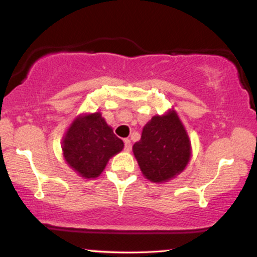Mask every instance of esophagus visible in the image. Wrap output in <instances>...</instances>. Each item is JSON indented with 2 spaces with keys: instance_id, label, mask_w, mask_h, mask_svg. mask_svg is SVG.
<instances>
[{
  "instance_id": "1",
  "label": "esophagus",
  "mask_w": 257,
  "mask_h": 257,
  "mask_svg": "<svg viewBox=\"0 0 257 257\" xmlns=\"http://www.w3.org/2000/svg\"><path fill=\"white\" fill-rule=\"evenodd\" d=\"M124 150L126 152H129L132 150V141L129 139H124Z\"/></svg>"
}]
</instances>
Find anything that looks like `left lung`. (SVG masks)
Listing matches in <instances>:
<instances>
[{"label": "left lung", "instance_id": "left-lung-1", "mask_svg": "<svg viewBox=\"0 0 257 257\" xmlns=\"http://www.w3.org/2000/svg\"><path fill=\"white\" fill-rule=\"evenodd\" d=\"M141 173L152 182H167L181 174L192 155L191 141L181 119L172 108L153 116L133 146Z\"/></svg>", "mask_w": 257, "mask_h": 257}]
</instances>
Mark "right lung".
I'll return each mask as SVG.
<instances>
[{"label":"right lung","instance_id":"obj_1","mask_svg":"<svg viewBox=\"0 0 257 257\" xmlns=\"http://www.w3.org/2000/svg\"><path fill=\"white\" fill-rule=\"evenodd\" d=\"M123 147V141L113 134L100 112L78 114L61 141L67 166L84 179L98 178L110 158Z\"/></svg>","mask_w":257,"mask_h":257}]
</instances>
